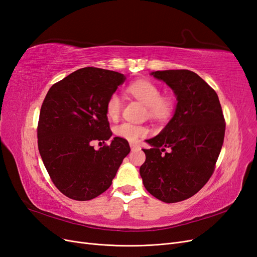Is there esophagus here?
I'll return each instance as SVG.
<instances>
[{
	"label": "esophagus",
	"instance_id": "34e87169",
	"mask_svg": "<svg viewBox=\"0 0 257 257\" xmlns=\"http://www.w3.org/2000/svg\"><path fill=\"white\" fill-rule=\"evenodd\" d=\"M130 147H131L132 150H137V149H139V145H138V144L131 143V144H130Z\"/></svg>",
	"mask_w": 257,
	"mask_h": 257
}]
</instances>
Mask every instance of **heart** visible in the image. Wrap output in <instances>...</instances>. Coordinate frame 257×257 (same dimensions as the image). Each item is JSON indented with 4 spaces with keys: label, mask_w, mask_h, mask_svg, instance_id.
<instances>
[{
    "label": "heart",
    "mask_w": 257,
    "mask_h": 257,
    "mask_svg": "<svg viewBox=\"0 0 257 257\" xmlns=\"http://www.w3.org/2000/svg\"><path fill=\"white\" fill-rule=\"evenodd\" d=\"M127 92L147 107V114L153 120H166L174 112L173 99L167 96H162L161 89L152 81L137 80L128 85ZM121 108V97L116 93H113L106 103L107 115L112 119L116 118ZM114 133L118 137L126 139L128 142H135L139 137L145 136L148 133V130L143 125L124 122L115 126Z\"/></svg>",
    "instance_id": "heart-1"
}]
</instances>
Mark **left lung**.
I'll list each match as a JSON object with an SVG mask.
<instances>
[{"label": "left lung", "instance_id": "1", "mask_svg": "<svg viewBox=\"0 0 257 257\" xmlns=\"http://www.w3.org/2000/svg\"><path fill=\"white\" fill-rule=\"evenodd\" d=\"M150 75L174 91L177 105L167 125L146 141L152 148L144 149L146 162L139 173L151 195L178 203L195 195L213 174L224 141V115L215 91L194 72L168 69Z\"/></svg>", "mask_w": 257, "mask_h": 257}]
</instances>
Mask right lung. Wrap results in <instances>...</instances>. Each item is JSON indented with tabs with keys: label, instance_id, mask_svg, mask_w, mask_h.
<instances>
[{
	"label": "right lung",
	"instance_id": "add662e5",
	"mask_svg": "<svg viewBox=\"0 0 257 257\" xmlns=\"http://www.w3.org/2000/svg\"><path fill=\"white\" fill-rule=\"evenodd\" d=\"M126 77L96 67L80 68L49 89L41 108L38 150L58 190L75 200H90L104 193L131 149L114 137L95 150L94 141L112 135L106 103Z\"/></svg>",
	"mask_w": 257,
	"mask_h": 257
}]
</instances>
